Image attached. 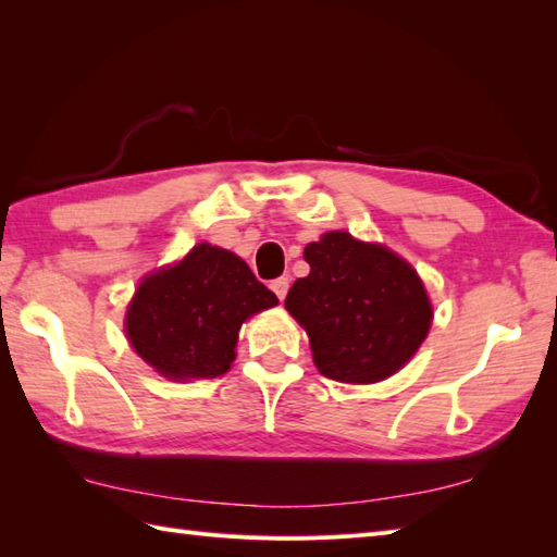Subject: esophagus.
Here are the masks:
<instances>
[{"instance_id":"obj_1","label":"esophagus","mask_w":557,"mask_h":557,"mask_svg":"<svg viewBox=\"0 0 557 557\" xmlns=\"http://www.w3.org/2000/svg\"><path fill=\"white\" fill-rule=\"evenodd\" d=\"M270 289L277 294V299L282 301L287 297V289H289V277H277V280H272L270 282Z\"/></svg>"}]
</instances>
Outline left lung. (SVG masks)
<instances>
[{
	"instance_id": "obj_1",
	"label": "left lung",
	"mask_w": 557,
	"mask_h": 557,
	"mask_svg": "<svg viewBox=\"0 0 557 557\" xmlns=\"http://www.w3.org/2000/svg\"><path fill=\"white\" fill-rule=\"evenodd\" d=\"M311 272L285 306L306 327L318 371L339 383H377L429 335L433 309L407 260L385 246L327 232L304 248Z\"/></svg>"
}]
</instances>
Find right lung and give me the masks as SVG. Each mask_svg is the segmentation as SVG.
Listing matches in <instances>:
<instances>
[{
	"label": "right lung",
	"mask_w": 557,
	"mask_h": 557,
	"mask_svg": "<svg viewBox=\"0 0 557 557\" xmlns=\"http://www.w3.org/2000/svg\"><path fill=\"white\" fill-rule=\"evenodd\" d=\"M277 304L242 258L198 244L182 263L152 272L136 289L126 335L136 354L172 381L230 371L239 327Z\"/></svg>",
	"instance_id": "obj_1"
}]
</instances>
